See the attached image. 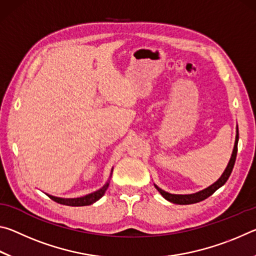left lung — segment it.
<instances>
[{
	"label": "left lung",
	"mask_w": 256,
	"mask_h": 256,
	"mask_svg": "<svg viewBox=\"0 0 256 256\" xmlns=\"http://www.w3.org/2000/svg\"><path fill=\"white\" fill-rule=\"evenodd\" d=\"M237 144H238V128H237V134H236L235 146H234L232 157H230V160H229V162L227 164L226 170H224V172H222V177H220V178L216 180V183L210 185L209 188H206L204 190H200V192H196V193H193V194H170V193L166 192V190H164L160 188H158L157 185H154V188L158 190V192L162 194V196L164 198H166L167 201H170L172 203H176V204H192V203H198L200 201L206 200V198H209L210 196H212V194H214L219 188H222V186L224 183H226L227 180L229 178V176H230L232 172V168H234V164H235V162H236Z\"/></svg>",
	"instance_id": "8db88e82"
}]
</instances>
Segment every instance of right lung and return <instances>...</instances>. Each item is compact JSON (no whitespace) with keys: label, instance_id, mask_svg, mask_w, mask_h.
<instances>
[{"label":"right lung","instance_id":"obj_1","mask_svg":"<svg viewBox=\"0 0 256 256\" xmlns=\"http://www.w3.org/2000/svg\"><path fill=\"white\" fill-rule=\"evenodd\" d=\"M112 172H110V176H112ZM108 185H110V180L107 182V183L102 186V188H99L98 190L94 193H90V194H86L84 196H81V198H58V196H48L52 200L60 203V204H64V206H90L94 203L96 201H98L99 198H100L104 194H105L106 190L108 188Z\"/></svg>","mask_w":256,"mask_h":256}]
</instances>
